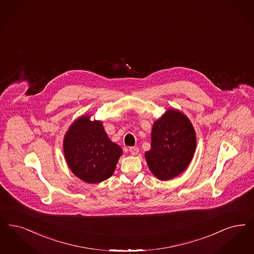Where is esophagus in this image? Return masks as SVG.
<instances>
[{
  "instance_id": "esophagus-1",
  "label": "esophagus",
  "mask_w": 254,
  "mask_h": 254,
  "mask_svg": "<svg viewBox=\"0 0 254 254\" xmlns=\"http://www.w3.org/2000/svg\"><path fill=\"white\" fill-rule=\"evenodd\" d=\"M129 152L133 156H136L139 153V148L137 146H131V147H129Z\"/></svg>"
}]
</instances>
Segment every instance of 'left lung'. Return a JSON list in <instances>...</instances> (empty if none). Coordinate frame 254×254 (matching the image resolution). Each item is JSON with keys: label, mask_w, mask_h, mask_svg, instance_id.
I'll use <instances>...</instances> for the list:
<instances>
[{"label": "left lung", "mask_w": 254, "mask_h": 254, "mask_svg": "<svg viewBox=\"0 0 254 254\" xmlns=\"http://www.w3.org/2000/svg\"><path fill=\"white\" fill-rule=\"evenodd\" d=\"M195 143L189 119L181 112L167 111L153 125L151 149L145 153L150 171L162 181L180 175L191 162Z\"/></svg>", "instance_id": "obj_1"}]
</instances>
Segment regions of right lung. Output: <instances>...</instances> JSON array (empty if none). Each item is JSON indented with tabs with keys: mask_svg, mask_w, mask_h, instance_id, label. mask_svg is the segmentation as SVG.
I'll return each mask as SVG.
<instances>
[{
	"mask_svg": "<svg viewBox=\"0 0 254 254\" xmlns=\"http://www.w3.org/2000/svg\"><path fill=\"white\" fill-rule=\"evenodd\" d=\"M82 116L73 123L64 138V155L72 173L89 183H99L112 177L122 155L100 121Z\"/></svg>",
	"mask_w": 254,
	"mask_h": 254,
	"instance_id": "add662e5",
	"label": "right lung"
}]
</instances>
